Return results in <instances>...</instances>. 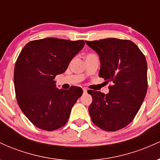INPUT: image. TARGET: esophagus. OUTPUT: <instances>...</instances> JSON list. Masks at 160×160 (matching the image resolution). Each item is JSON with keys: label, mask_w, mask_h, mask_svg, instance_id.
<instances>
[{"label": "esophagus", "mask_w": 160, "mask_h": 160, "mask_svg": "<svg viewBox=\"0 0 160 160\" xmlns=\"http://www.w3.org/2000/svg\"><path fill=\"white\" fill-rule=\"evenodd\" d=\"M82 91H83V93L87 92V89L86 88H82Z\"/></svg>", "instance_id": "esophagus-1"}]
</instances>
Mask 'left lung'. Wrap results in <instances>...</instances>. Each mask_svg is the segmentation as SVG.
I'll list each match as a JSON object with an SVG mask.
<instances>
[{
    "label": "left lung",
    "instance_id": "8db88e82",
    "mask_svg": "<svg viewBox=\"0 0 160 160\" xmlns=\"http://www.w3.org/2000/svg\"><path fill=\"white\" fill-rule=\"evenodd\" d=\"M98 53V76L111 82L108 94L89 90L92 102L91 120L105 131L114 132L128 125L137 114L148 89V64L133 42L117 38L86 41Z\"/></svg>",
    "mask_w": 160,
    "mask_h": 160
}]
</instances>
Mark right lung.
Instances as JSON below:
<instances>
[{
	"mask_svg": "<svg viewBox=\"0 0 160 160\" xmlns=\"http://www.w3.org/2000/svg\"><path fill=\"white\" fill-rule=\"evenodd\" d=\"M84 44V40L48 38L29 42L20 52L14 68L16 99L24 114L38 128L53 131L68 120L82 90L78 86L58 89L54 79L67 70Z\"/></svg>",
	"mask_w": 160,
	"mask_h": 160,
	"instance_id": "obj_1",
	"label": "right lung"
}]
</instances>
